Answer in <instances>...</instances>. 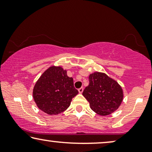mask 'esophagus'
<instances>
[{
  "mask_svg": "<svg viewBox=\"0 0 152 152\" xmlns=\"http://www.w3.org/2000/svg\"><path fill=\"white\" fill-rule=\"evenodd\" d=\"M83 91H84V88H83V87H81V88L78 89V91L80 93H82L83 92Z\"/></svg>",
  "mask_w": 152,
  "mask_h": 152,
  "instance_id": "1",
  "label": "esophagus"
}]
</instances>
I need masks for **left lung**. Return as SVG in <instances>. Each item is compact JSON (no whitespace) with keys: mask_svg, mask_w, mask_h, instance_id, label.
<instances>
[{"mask_svg":"<svg viewBox=\"0 0 152 152\" xmlns=\"http://www.w3.org/2000/svg\"><path fill=\"white\" fill-rule=\"evenodd\" d=\"M89 84L82 95L91 109L100 115H107L118 109L123 99V91L117 82L102 72H95L88 77Z\"/></svg>","mask_w":152,"mask_h":152,"instance_id":"1","label":"left lung"}]
</instances>
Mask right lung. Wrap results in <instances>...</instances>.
<instances>
[{
    "instance_id": "add662e5",
    "label": "right lung",
    "mask_w": 152,
    "mask_h": 152,
    "mask_svg": "<svg viewBox=\"0 0 152 152\" xmlns=\"http://www.w3.org/2000/svg\"><path fill=\"white\" fill-rule=\"evenodd\" d=\"M77 94L73 79L60 66H51L45 70L33 89L37 107L49 115H57L67 109Z\"/></svg>"
}]
</instances>
